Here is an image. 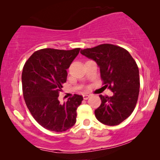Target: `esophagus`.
I'll return each mask as SVG.
<instances>
[{"mask_svg":"<svg viewBox=\"0 0 160 160\" xmlns=\"http://www.w3.org/2000/svg\"><path fill=\"white\" fill-rule=\"evenodd\" d=\"M89 97H90V95H87V94H84V95H83V98H84V100H87Z\"/></svg>","mask_w":160,"mask_h":160,"instance_id":"1","label":"esophagus"}]
</instances>
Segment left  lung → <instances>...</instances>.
Here are the masks:
<instances>
[{"label": "left lung", "mask_w": 160, "mask_h": 160, "mask_svg": "<svg viewBox=\"0 0 160 160\" xmlns=\"http://www.w3.org/2000/svg\"><path fill=\"white\" fill-rule=\"evenodd\" d=\"M81 54L97 63L104 87L113 92L111 97L100 95L102 102L95 111L96 118L106 125H118L136 106L140 89L136 62L126 49L109 43L82 49Z\"/></svg>", "instance_id": "1"}]
</instances>
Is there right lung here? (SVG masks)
Instances as JSON below:
<instances>
[{
  "label": "right lung",
  "instance_id": "obj_1",
  "mask_svg": "<svg viewBox=\"0 0 160 160\" xmlns=\"http://www.w3.org/2000/svg\"><path fill=\"white\" fill-rule=\"evenodd\" d=\"M71 50L43 49L35 52L24 65L22 73L23 96L28 108L36 121L47 130L64 132L76 122V110L82 95H74L66 102L58 100L67 71L79 53Z\"/></svg>",
  "mask_w": 160,
  "mask_h": 160
}]
</instances>
